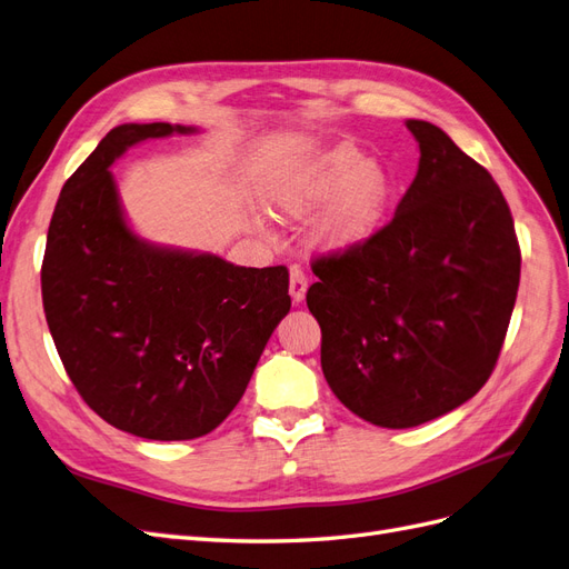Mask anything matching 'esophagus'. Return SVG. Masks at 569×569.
Wrapping results in <instances>:
<instances>
[{
    "label": "esophagus",
    "mask_w": 569,
    "mask_h": 569,
    "mask_svg": "<svg viewBox=\"0 0 569 569\" xmlns=\"http://www.w3.org/2000/svg\"><path fill=\"white\" fill-rule=\"evenodd\" d=\"M307 273L300 269V267H290V298H293V302H302L305 300V293H307Z\"/></svg>",
    "instance_id": "esophagus-1"
}]
</instances>
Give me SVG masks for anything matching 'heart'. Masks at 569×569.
<instances>
[{
	"label": "heart",
	"instance_id": "1",
	"mask_svg": "<svg viewBox=\"0 0 569 569\" xmlns=\"http://www.w3.org/2000/svg\"><path fill=\"white\" fill-rule=\"evenodd\" d=\"M317 226V242L327 250H350L379 229L393 198V178L350 142H338L310 167L273 192V207L286 217H305L329 202Z\"/></svg>",
	"mask_w": 569,
	"mask_h": 569
}]
</instances>
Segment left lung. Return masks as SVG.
I'll list each match as a JSON object with an SVG mask.
<instances>
[{
	"label": "left lung",
	"instance_id": "obj_1",
	"mask_svg": "<svg viewBox=\"0 0 569 569\" xmlns=\"http://www.w3.org/2000/svg\"><path fill=\"white\" fill-rule=\"evenodd\" d=\"M419 169L360 246L319 254L307 307L321 369L350 412L410 429L489 381L519 288V242L498 183L441 128L408 121Z\"/></svg>",
	"mask_w": 569,
	"mask_h": 569
}]
</instances>
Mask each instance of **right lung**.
Segmentation results:
<instances>
[{"instance_id": "1", "label": "right lung", "mask_w": 569, "mask_h": 569, "mask_svg": "<svg viewBox=\"0 0 569 569\" xmlns=\"http://www.w3.org/2000/svg\"><path fill=\"white\" fill-rule=\"evenodd\" d=\"M190 131H109L63 183L42 259L47 327L76 391L111 427L150 441L217 429L290 310L286 267L154 248L126 226L111 161L140 140Z\"/></svg>"}]
</instances>
